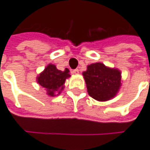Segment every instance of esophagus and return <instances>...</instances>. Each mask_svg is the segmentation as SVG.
<instances>
[{"label":"esophagus","mask_w":150,"mask_h":150,"mask_svg":"<svg viewBox=\"0 0 150 150\" xmlns=\"http://www.w3.org/2000/svg\"><path fill=\"white\" fill-rule=\"evenodd\" d=\"M79 69H75V70H72V73L73 74H79Z\"/></svg>","instance_id":"1"}]
</instances>
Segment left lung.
Here are the masks:
<instances>
[{
    "mask_svg": "<svg viewBox=\"0 0 150 150\" xmlns=\"http://www.w3.org/2000/svg\"><path fill=\"white\" fill-rule=\"evenodd\" d=\"M90 96L99 101L114 98L120 87V71L106 67L102 63L88 65L83 72Z\"/></svg>",
    "mask_w": 150,
    "mask_h": 150,
    "instance_id": "8db88e82",
    "label": "left lung"
}]
</instances>
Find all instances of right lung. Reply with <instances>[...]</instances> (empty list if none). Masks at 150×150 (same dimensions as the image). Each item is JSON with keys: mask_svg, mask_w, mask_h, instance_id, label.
Instances as JSON below:
<instances>
[{"mask_svg": "<svg viewBox=\"0 0 150 150\" xmlns=\"http://www.w3.org/2000/svg\"><path fill=\"white\" fill-rule=\"evenodd\" d=\"M70 70L65 68L64 71L58 70L55 65L50 64L45 70L40 74L37 78V82L45 88L47 94L50 96H54L55 93H60L64 88L65 80L70 77Z\"/></svg>", "mask_w": 150, "mask_h": 150, "instance_id": "right-lung-1", "label": "right lung"}]
</instances>
